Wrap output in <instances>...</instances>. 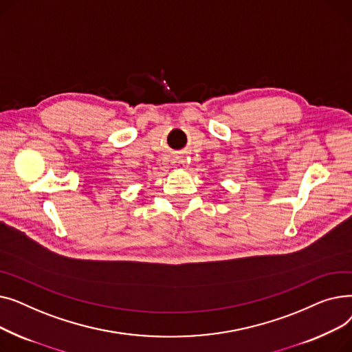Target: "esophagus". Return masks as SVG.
Listing matches in <instances>:
<instances>
[{
	"label": "esophagus",
	"instance_id": "obj_1",
	"mask_svg": "<svg viewBox=\"0 0 352 352\" xmlns=\"http://www.w3.org/2000/svg\"><path fill=\"white\" fill-rule=\"evenodd\" d=\"M178 164H179L181 166H186V165H184V164H186V161H184V160H178Z\"/></svg>",
	"mask_w": 352,
	"mask_h": 352
}]
</instances>
